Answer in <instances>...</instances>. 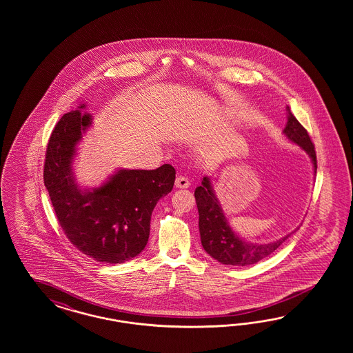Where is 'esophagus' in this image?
Masks as SVG:
<instances>
[{
  "instance_id": "esophagus-1",
  "label": "esophagus",
  "mask_w": 353,
  "mask_h": 353,
  "mask_svg": "<svg viewBox=\"0 0 353 353\" xmlns=\"http://www.w3.org/2000/svg\"><path fill=\"white\" fill-rule=\"evenodd\" d=\"M174 186L179 189H188L190 186V181L185 176H179L174 182Z\"/></svg>"
}]
</instances>
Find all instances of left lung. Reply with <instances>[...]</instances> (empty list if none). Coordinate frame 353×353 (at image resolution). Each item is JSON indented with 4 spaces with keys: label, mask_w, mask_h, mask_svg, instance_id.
Returning <instances> with one entry per match:
<instances>
[{
    "label": "left lung",
    "mask_w": 353,
    "mask_h": 353,
    "mask_svg": "<svg viewBox=\"0 0 353 353\" xmlns=\"http://www.w3.org/2000/svg\"><path fill=\"white\" fill-rule=\"evenodd\" d=\"M288 110V123L283 128V134L290 142L298 145L304 150L312 161L313 172L317 171V159L314 146L310 134L296 118ZM198 214H199V233L204 251L219 263L233 267H247L256 264L260 260L272 255L289 236L294 234L292 230L277 241L269 243H252L241 238L229 224L224 210L214 192L212 181L208 176H204L202 183L194 192Z\"/></svg>",
    "instance_id": "obj_1"
}]
</instances>
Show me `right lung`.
<instances>
[{
	"mask_svg": "<svg viewBox=\"0 0 353 353\" xmlns=\"http://www.w3.org/2000/svg\"><path fill=\"white\" fill-rule=\"evenodd\" d=\"M85 103L64 114L48 143L43 182L64 233L74 246L93 260L121 264L148 245L151 214L173 189L171 164L157 170L119 168L97 188L76 181L77 145L93 124Z\"/></svg>",
	"mask_w": 353,
	"mask_h": 353,
	"instance_id": "obj_1",
	"label": "right lung"
}]
</instances>
